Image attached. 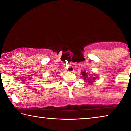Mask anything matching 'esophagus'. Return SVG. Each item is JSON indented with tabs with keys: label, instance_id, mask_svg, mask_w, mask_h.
I'll use <instances>...</instances> for the list:
<instances>
[{
	"label": "esophagus",
	"instance_id": "34e87169",
	"mask_svg": "<svg viewBox=\"0 0 131 131\" xmlns=\"http://www.w3.org/2000/svg\"><path fill=\"white\" fill-rule=\"evenodd\" d=\"M65 69L67 72H73L74 71V68L72 66H65Z\"/></svg>",
	"mask_w": 131,
	"mask_h": 131
}]
</instances>
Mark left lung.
Segmentation results:
<instances>
[{"instance_id": "8db88e82", "label": "left lung", "mask_w": 131, "mask_h": 131, "mask_svg": "<svg viewBox=\"0 0 131 131\" xmlns=\"http://www.w3.org/2000/svg\"><path fill=\"white\" fill-rule=\"evenodd\" d=\"M81 75L83 77V79L84 80H85V81L88 82V83H92L97 78V76L93 74L92 76H90V73L87 72L86 70H84V72H81Z\"/></svg>"}]
</instances>
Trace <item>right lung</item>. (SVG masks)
Masks as SVG:
<instances>
[{
    "mask_svg": "<svg viewBox=\"0 0 131 131\" xmlns=\"http://www.w3.org/2000/svg\"><path fill=\"white\" fill-rule=\"evenodd\" d=\"M56 74H57V73H56ZM56 75H57V74H56Z\"/></svg>",
    "mask_w": 131,
    "mask_h": 131,
    "instance_id": "right-lung-1",
    "label": "right lung"
}]
</instances>
